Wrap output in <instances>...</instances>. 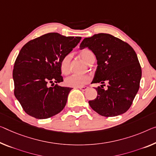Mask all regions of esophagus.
<instances>
[{"label":"esophagus","instance_id":"1","mask_svg":"<svg viewBox=\"0 0 156 156\" xmlns=\"http://www.w3.org/2000/svg\"><path fill=\"white\" fill-rule=\"evenodd\" d=\"M78 88H80V89L81 90H86L88 89V87L87 86H81V87H79Z\"/></svg>","mask_w":156,"mask_h":156}]
</instances>
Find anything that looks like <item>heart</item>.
I'll list each match as a JSON object with an SVG mask.
<instances>
[{
	"instance_id": "obj_1",
	"label": "heart",
	"mask_w": 156,
	"mask_h": 156,
	"mask_svg": "<svg viewBox=\"0 0 156 156\" xmlns=\"http://www.w3.org/2000/svg\"><path fill=\"white\" fill-rule=\"evenodd\" d=\"M80 57L83 61L87 64H89L90 62L93 60H95L94 54H93L92 51H90L88 49L82 50L80 52ZM70 61H71V55L68 54L65 56L63 59L61 60L60 67H61V70L62 73L64 75H67L70 73ZM90 77L88 75H73L65 80V83L66 86L69 87L73 88H79L81 86H84L86 83H87L88 81H90Z\"/></svg>"
}]
</instances>
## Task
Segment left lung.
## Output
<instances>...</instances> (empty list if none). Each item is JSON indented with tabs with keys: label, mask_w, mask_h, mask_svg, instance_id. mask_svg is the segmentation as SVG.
<instances>
[{
	"label": "left lung",
	"mask_w": 156,
	"mask_h": 156,
	"mask_svg": "<svg viewBox=\"0 0 156 156\" xmlns=\"http://www.w3.org/2000/svg\"><path fill=\"white\" fill-rule=\"evenodd\" d=\"M80 49L88 47L97 59V69L92 83L102 85L95 88L98 95L89 100L90 107L102 116H116L130 108L140 88L142 68L130 45L107 33L86 37ZM108 83L106 90L103 83Z\"/></svg>",
	"instance_id": "obj_1"
}]
</instances>
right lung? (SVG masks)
<instances>
[{
	"mask_svg": "<svg viewBox=\"0 0 156 156\" xmlns=\"http://www.w3.org/2000/svg\"><path fill=\"white\" fill-rule=\"evenodd\" d=\"M81 39L49 33L30 40L21 48L12 76L14 95L26 114L44 119L63 109L72 88L54 84L63 81L61 60Z\"/></svg>",
	"mask_w": 156,
	"mask_h": 156,
	"instance_id": "add662e5",
	"label": "right lung"
}]
</instances>
